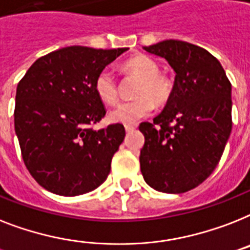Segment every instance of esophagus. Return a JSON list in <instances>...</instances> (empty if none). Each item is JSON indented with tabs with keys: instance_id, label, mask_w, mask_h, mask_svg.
I'll return each mask as SVG.
<instances>
[{
	"instance_id": "esophagus-1",
	"label": "esophagus",
	"mask_w": 250,
	"mask_h": 250,
	"mask_svg": "<svg viewBox=\"0 0 250 250\" xmlns=\"http://www.w3.org/2000/svg\"><path fill=\"white\" fill-rule=\"evenodd\" d=\"M125 132H133L136 129V125H125Z\"/></svg>"
}]
</instances>
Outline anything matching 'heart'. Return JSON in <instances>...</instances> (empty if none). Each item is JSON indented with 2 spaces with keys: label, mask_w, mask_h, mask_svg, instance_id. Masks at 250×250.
<instances>
[{
  "label": "heart",
  "mask_w": 250,
  "mask_h": 250,
  "mask_svg": "<svg viewBox=\"0 0 250 250\" xmlns=\"http://www.w3.org/2000/svg\"><path fill=\"white\" fill-rule=\"evenodd\" d=\"M123 68L125 72L140 78L135 93L137 99L118 105L109 113L107 119L111 123L132 125L147 117L153 111L154 104L164 105L171 99L173 82L167 74L160 73L158 62L146 55H136L128 59ZM95 91L105 104L114 105L118 101V84L113 73L107 69L97 74Z\"/></svg>",
  "instance_id": "obj_1"
}]
</instances>
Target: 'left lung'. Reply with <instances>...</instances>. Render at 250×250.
I'll return each mask as SVG.
<instances>
[{
  "instance_id": "obj_1",
  "label": "left lung",
  "mask_w": 250,
  "mask_h": 250,
  "mask_svg": "<svg viewBox=\"0 0 250 250\" xmlns=\"http://www.w3.org/2000/svg\"><path fill=\"white\" fill-rule=\"evenodd\" d=\"M144 50L166 59L176 73L173 92L153 123L140 131V167L150 188L186 192L214 171L230 137L231 83L221 62L195 44L166 40Z\"/></svg>"
}]
</instances>
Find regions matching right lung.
Wrapping results in <instances>:
<instances>
[{
    "mask_svg": "<svg viewBox=\"0 0 250 250\" xmlns=\"http://www.w3.org/2000/svg\"><path fill=\"white\" fill-rule=\"evenodd\" d=\"M127 47H64L37 59L18 83L15 133L29 173L62 196L90 192L106 180L123 143V125L95 131L105 107L95 79Z\"/></svg>",
    "mask_w": 250,
    "mask_h": 250,
    "instance_id": "1",
    "label": "right lung"
}]
</instances>
